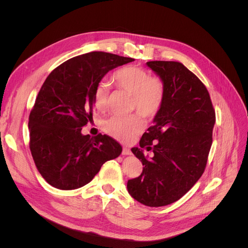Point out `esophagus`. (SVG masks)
Here are the masks:
<instances>
[{"label":"esophagus","mask_w":248,"mask_h":248,"mask_svg":"<svg viewBox=\"0 0 248 248\" xmlns=\"http://www.w3.org/2000/svg\"><path fill=\"white\" fill-rule=\"evenodd\" d=\"M123 155H131V150L127 147L123 148V151H122Z\"/></svg>","instance_id":"34e87169"}]
</instances>
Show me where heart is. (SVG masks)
Wrapping results in <instances>:
<instances>
[{
    "label": "heart",
    "mask_w": 248,
    "mask_h": 248,
    "mask_svg": "<svg viewBox=\"0 0 248 248\" xmlns=\"http://www.w3.org/2000/svg\"><path fill=\"white\" fill-rule=\"evenodd\" d=\"M115 86L132 95V109L144 118H152L158 112L166 96V86L161 78L151 77L148 70L136 66L123 67L112 76ZM95 108L104 111L108 107V87L99 82L93 94ZM144 128V121L139 115L111 117L104 123L106 131L119 140L129 141Z\"/></svg>",
    "instance_id": "heart-1"
}]
</instances>
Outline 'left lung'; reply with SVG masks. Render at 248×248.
I'll return each mask as SVG.
<instances>
[{
    "instance_id": "1",
    "label": "left lung",
    "mask_w": 248,
    "mask_h": 248,
    "mask_svg": "<svg viewBox=\"0 0 248 248\" xmlns=\"http://www.w3.org/2000/svg\"><path fill=\"white\" fill-rule=\"evenodd\" d=\"M147 65L163 80L166 96L154 125L142 134L140 148L131 149L144 168L138 178L128 180L127 189L140 204L161 207L181 199L204 172L215 111L205 85L182 63ZM144 147L154 150L151 160L144 157Z\"/></svg>"
}]
</instances>
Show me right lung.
<instances>
[{"label": "right lung", "mask_w": 248, "mask_h": 248, "mask_svg": "<svg viewBox=\"0 0 248 248\" xmlns=\"http://www.w3.org/2000/svg\"><path fill=\"white\" fill-rule=\"evenodd\" d=\"M134 59L92 51L67 60L52 70L30 112V150L36 168L51 186L62 190L88 184L102 164L121 154L108 136H84L92 120L93 94L106 74Z\"/></svg>", "instance_id": "1"}]
</instances>
